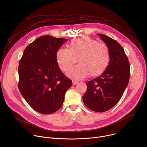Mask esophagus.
<instances>
[{"instance_id": "34e87169", "label": "esophagus", "mask_w": 147, "mask_h": 147, "mask_svg": "<svg viewBox=\"0 0 147 147\" xmlns=\"http://www.w3.org/2000/svg\"><path fill=\"white\" fill-rule=\"evenodd\" d=\"M72 82H73V86H75V85H76L77 84H78V81H74V80H73L72 81Z\"/></svg>"}]
</instances>
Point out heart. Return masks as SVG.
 Returning a JSON list of instances; mask_svg holds the SVG:
<instances>
[{"label": "heart", "mask_w": 147, "mask_h": 147, "mask_svg": "<svg viewBox=\"0 0 147 147\" xmlns=\"http://www.w3.org/2000/svg\"><path fill=\"white\" fill-rule=\"evenodd\" d=\"M110 52L104 43L88 36L73 40L69 49L59 48L56 53L57 63L59 68L66 72L78 58L79 65L70 69L67 75L74 80H80L89 74L96 77L107 69L110 61Z\"/></svg>", "instance_id": "1"}]
</instances>
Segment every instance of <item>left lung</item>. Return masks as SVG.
<instances>
[{
	"mask_svg": "<svg viewBox=\"0 0 147 147\" xmlns=\"http://www.w3.org/2000/svg\"><path fill=\"white\" fill-rule=\"evenodd\" d=\"M110 52L108 67L99 77L87 81V90L82 96L85 105L97 112H106L118 103L130 78V63L122 47L113 39L97 34Z\"/></svg>",
	"mask_w": 147,
	"mask_h": 147,
	"instance_id": "left-lung-1",
	"label": "left lung"
}]
</instances>
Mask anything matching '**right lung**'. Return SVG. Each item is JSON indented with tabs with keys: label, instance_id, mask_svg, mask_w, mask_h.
Instances as JSON below:
<instances>
[{
	"label": "right lung",
	"instance_id": "add662e5",
	"mask_svg": "<svg viewBox=\"0 0 147 147\" xmlns=\"http://www.w3.org/2000/svg\"><path fill=\"white\" fill-rule=\"evenodd\" d=\"M68 39L41 36L25 49L18 66L20 92L38 112L48 115L63 103L72 81L61 72L57 63V51Z\"/></svg>",
	"mask_w": 147,
	"mask_h": 147
}]
</instances>
